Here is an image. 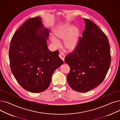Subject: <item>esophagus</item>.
I'll return each instance as SVG.
<instances>
[{
    "label": "esophagus",
    "instance_id": "esophagus-1",
    "mask_svg": "<svg viewBox=\"0 0 120 120\" xmlns=\"http://www.w3.org/2000/svg\"><path fill=\"white\" fill-rule=\"evenodd\" d=\"M59 56H60V57L61 58V59L63 61H64L65 57V54L63 52H60Z\"/></svg>",
    "mask_w": 120,
    "mask_h": 120
}]
</instances>
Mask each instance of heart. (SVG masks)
<instances>
[{"label":"heart","instance_id":"1","mask_svg":"<svg viewBox=\"0 0 120 120\" xmlns=\"http://www.w3.org/2000/svg\"><path fill=\"white\" fill-rule=\"evenodd\" d=\"M53 36L50 39L55 45L59 44L58 40L63 39V45L69 51H73L76 49L79 42L80 30L79 28L70 24H65L56 27L53 30Z\"/></svg>","mask_w":120,"mask_h":120}]
</instances>
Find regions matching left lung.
<instances>
[{
  "instance_id": "left-lung-1",
  "label": "left lung",
  "mask_w": 120,
  "mask_h": 120,
  "mask_svg": "<svg viewBox=\"0 0 120 120\" xmlns=\"http://www.w3.org/2000/svg\"><path fill=\"white\" fill-rule=\"evenodd\" d=\"M86 26L77 47L65 57L71 68L68 83L73 90L86 92L95 88L104 80L110 65L109 41L97 25L84 19Z\"/></svg>"
}]
</instances>
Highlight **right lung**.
Listing matches in <instances>:
<instances>
[{
	"mask_svg": "<svg viewBox=\"0 0 120 120\" xmlns=\"http://www.w3.org/2000/svg\"><path fill=\"white\" fill-rule=\"evenodd\" d=\"M41 20L39 16L28 19L14 34L9 49L12 74L24 89L33 93L46 90L53 72L64 63L58 50L49 49V30Z\"/></svg>",
	"mask_w": 120,
	"mask_h": 120,
	"instance_id": "right-lung-1",
	"label": "right lung"
}]
</instances>
